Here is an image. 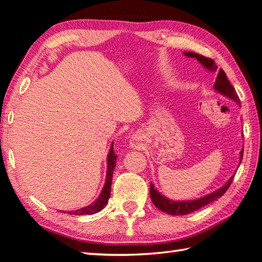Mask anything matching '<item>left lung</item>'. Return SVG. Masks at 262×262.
Wrapping results in <instances>:
<instances>
[{"label":"left lung","mask_w":262,"mask_h":262,"mask_svg":"<svg viewBox=\"0 0 262 262\" xmlns=\"http://www.w3.org/2000/svg\"><path fill=\"white\" fill-rule=\"evenodd\" d=\"M184 56L189 57V58H196V59L201 63L206 70H209L211 72H215L217 71V65H215L214 61L210 58H206L202 55H198V53L194 52H184ZM214 91H217L218 93L223 94L224 97L230 98L231 100H233L234 102L240 105V100L238 94H236L234 87L231 85V82L228 81V79L226 77V73L223 71L221 69L217 73V78H215V82L213 85ZM243 154H244V149H242L240 151V162L239 164L242 163L243 160ZM232 180H233V176H232L230 180H228L225 184H224L222 188H219L218 190L213 191L209 194H206L204 197L193 199V201H171V199L167 198L163 194L160 193L154 185L150 183V198L152 204L155 205L157 209L161 210L162 212H165L168 214L171 215H184V214H189L193 211H197L201 209V207H204L205 205L210 204L214 201H217L218 198H221L224 193L226 192V190L230 188V185L232 183Z\"/></svg>","instance_id":"left-lung-1"}]
</instances>
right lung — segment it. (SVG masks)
Returning a JSON list of instances; mask_svg holds the SVG:
<instances>
[{
  "label": "right lung",
  "mask_w": 262,
  "mask_h": 262,
  "mask_svg": "<svg viewBox=\"0 0 262 262\" xmlns=\"http://www.w3.org/2000/svg\"><path fill=\"white\" fill-rule=\"evenodd\" d=\"M116 159L118 156L115 155L113 143H112L111 149L108 151V155H107V173H106V182L105 185L101 190L100 196L97 198V201H94L92 204L87 205L85 207H81V209H78L76 211H69V214H76V215H82V214H93L97 213L99 211H101L103 207L106 206L107 202H108L110 196H111V186H112V177H113V171L115 168Z\"/></svg>",
  "instance_id": "right-lung-1"
}]
</instances>
